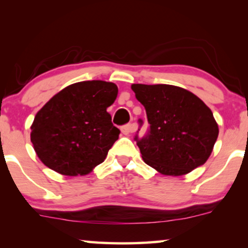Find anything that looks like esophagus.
I'll list each match as a JSON object with an SVG mask.
<instances>
[{"label": "esophagus", "instance_id": "esophagus-1", "mask_svg": "<svg viewBox=\"0 0 248 248\" xmlns=\"http://www.w3.org/2000/svg\"><path fill=\"white\" fill-rule=\"evenodd\" d=\"M135 131V125L134 124H126L124 125L123 127H122V132H123V134L125 135H128L131 134L132 132Z\"/></svg>", "mask_w": 248, "mask_h": 248}]
</instances>
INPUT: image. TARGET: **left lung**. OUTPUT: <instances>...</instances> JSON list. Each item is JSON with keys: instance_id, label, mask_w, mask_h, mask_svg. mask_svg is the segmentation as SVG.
<instances>
[{"instance_id": "left-lung-1", "label": "left lung", "mask_w": 248, "mask_h": 248, "mask_svg": "<svg viewBox=\"0 0 248 248\" xmlns=\"http://www.w3.org/2000/svg\"><path fill=\"white\" fill-rule=\"evenodd\" d=\"M131 88L150 124L147 137H135L145 164L162 175L182 176L208 160L219 127L198 96L171 84L134 83Z\"/></svg>"}]
</instances>
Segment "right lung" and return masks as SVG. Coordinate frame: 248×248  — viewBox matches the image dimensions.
Wrapping results in <instances>:
<instances>
[{
	"instance_id": "obj_1",
	"label": "right lung",
	"mask_w": 248,
	"mask_h": 248,
	"mask_svg": "<svg viewBox=\"0 0 248 248\" xmlns=\"http://www.w3.org/2000/svg\"><path fill=\"white\" fill-rule=\"evenodd\" d=\"M118 88L101 80L70 84L44 105L30 126L40 161L65 176H83L107 157L121 131L107 108Z\"/></svg>"
}]
</instances>
